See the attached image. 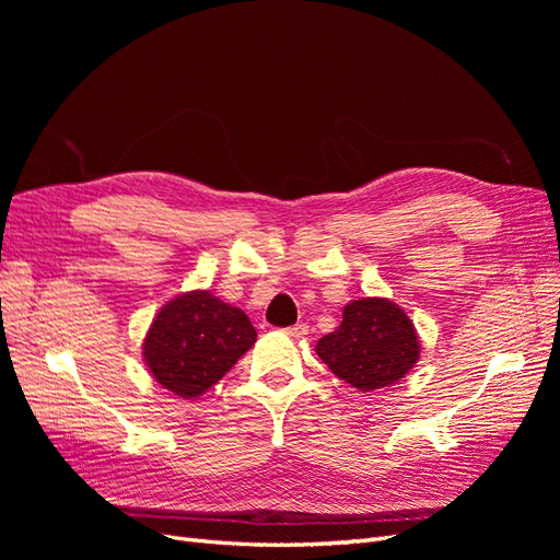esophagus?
<instances>
[{"label":"esophagus","mask_w":560,"mask_h":560,"mask_svg":"<svg viewBox=\"0 0 560 560\" xmlns=\"http://www.w3.org/2000/svg\"><path fill=\"white\" fill-rule=\"evenodd\" d=\"M284 334L292 336V338H303L308 334V325H306V322H299V325H294V327H287Z\"/></svg>","instance_id":"obj_1"}]
</instances>
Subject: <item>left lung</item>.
<instances>
[{
  "mask_svg": "<svg viewBox=\"0 0 560 560\" xmlns=\"http://www.w3.org/2000/svg\"><path fill=\"white\" fill-rule=\"evenodd\" d=\"M315 352L331 374L371 393L409 374L420 343L413 322L387 299H360L343 311L336 331L322 336Z\"/></svg>",
  "mask_w": 560,
  "mask_h": 560,
  "instance_id": "obj_1",
  "label": "left lung"
}]
</instances>
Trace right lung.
<instances>
[{"mask_svg": "<svg viewBox=\"0 0 560 560\" xmlns=\"http://www.w3.org/2000/svg\"><path fill=\"white\" fill-rule=\"evenodd\" d=\"M257 341L249 317L210 292L173 299L144 338V362L165 389L191 399L222 381Z\"/></svg>", "mask_w": 560, "mask_h": 560, "instance_id": "1", "label": "right lung"}]
</instances>
